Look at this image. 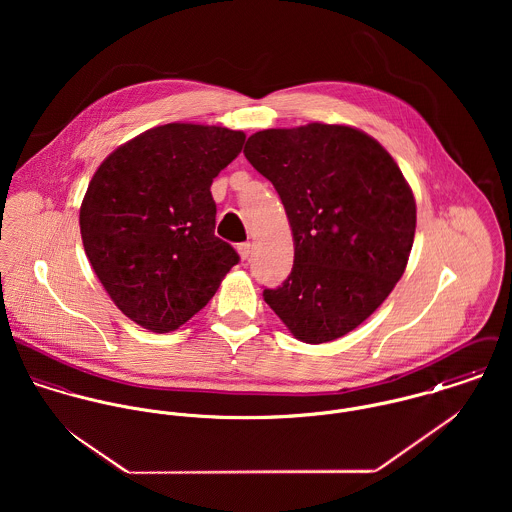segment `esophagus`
<instances>
[{"label": "esophagus", "mask_w": 512, "mask_h": 512, "mask_svg": "<svg viewBox=\"0 0 512 512\" xmlns=\"http://www.w3.org/2000/svg\"><path fill=\"white\" fill-rule=\"evenodd\" d=\"M238 254L242 260H248L252 256V244L250 242H242L238 244Z\"/></svg>", "instance_id": "esophagus-1"}]
</instances>
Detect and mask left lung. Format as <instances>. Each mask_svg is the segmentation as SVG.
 I'll return each mask as SVG.
<instances>
[{
  "instance_id": "8db88e82",
  "label": "left lung",
  "mask_w": 512,
  "mask_h": 512,
  "mask_svg": "<svg viewBox=\"0 0 512 512\" xmlns=\"http://www.w3.org/2000/svg\"><path fill=\"white\" fill-rule=\"evenodd\" d=\"M244 155L292 226V274L264 301L309 345L357 329L394 290L414 244L416 201L398 163L365 132L321 122L256 132Z\"/></svg>"
}]
</instances>
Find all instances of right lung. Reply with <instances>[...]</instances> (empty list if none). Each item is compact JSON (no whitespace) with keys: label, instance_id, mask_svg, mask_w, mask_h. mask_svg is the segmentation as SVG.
I'll return each mask as SVG.
<instances>
[{"label":"right lung","instance_id":"obj_1","mask_svg":"<svg viewBox=\"0 0 512 512\" xmlns=\"http://www.w3.org/2000/svg\"><path fill=\"white\" fill-rule=\"evenodd\" d=\"M244 140L173 122L114 149L92 175L80 205L84 252L116 307L144 329H179L238 264L215 236L211 185Z\"/></svg>","mask_w":512,"mask_h":512}]
</instances>
